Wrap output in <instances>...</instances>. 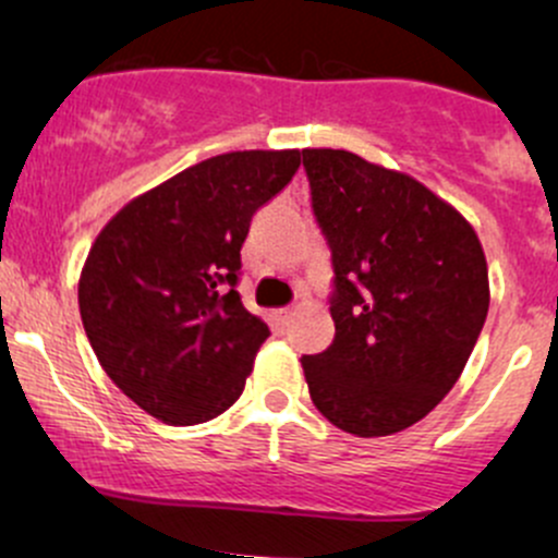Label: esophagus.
<instances>
[{
  "instance_id": "obj_1",
  "label": "esophagus",
  "mask_w": 558,
  "mask_h": 558,
  "mask_svg": "<svg viewBox=\"0 0 558 558\" xmlns=\"http://www.w3.org/2000/svg\"><path fill=\"white\" fill-rule=\"evenodd\" d=\"M293 315H296V307H283V310H278V317H280V320H291V317Z\"/></svg>"
}]
</instances>
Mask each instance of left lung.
<instances>
[{"label":"left lung","instance_id":"obj_1","mask_svg":"<svg viewBox=\"0 0 558 558\" xmlns=\"http://www.w3.org/2000/svg\"><path fill=\"white\" fill-rule=\"evenodd\" d=\"M312 209L333 251L336 336L302 357L315 408L357 437L432 413L466 368L489 310L480 235L405 171L304 148Z\"/></svg>","mask_w":558,"mask_h":558}]
</instances>
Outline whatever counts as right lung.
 Returning <instances> with one entry per match:
<instances>
[{"label": "right lung", "instance_id": "right-lung-1", "mask_svg": "<svg viewBox=\"0 0 558 558\" xmlns=\"http://www.w3.org/2000/svg\"><path fill=\"white\" fill-rule=\"evenodd\" d=\"M299 150L206 158L121 206L97 232L78 310L102 371L169 426L217 418L243 395L269 328L232 289L254 211Z\"/></svg>", "mask_w": 558, "mask_h": 558}]
</instances>
